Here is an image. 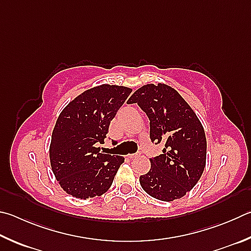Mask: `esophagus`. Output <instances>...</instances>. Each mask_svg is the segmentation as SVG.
Instances as JSON below:
<instances>
[{
	"label": "esophagus",
	"instance_id": "obj_1",
	"mask_svg": "<svg viewBox=\"0 0 251 251\" xmlns=\"http://www.w3.org/2000/svg\"><path fill=\"white\" fill-rule=\"evenodd\" d=\"M127 157H128V158H136V157H138V153H130V154H127Z\"/></svg>",
	"mask_w": 251,
	"mask_h": 251
}]
</instances>
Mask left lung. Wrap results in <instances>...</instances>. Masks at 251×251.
I'll return each mask as SVG.
<instances>
[{
	"label": "left lung",
	"mask_w": 251,
	"mask_h": 251,
	"mask_svg": "<svg viewBox=\"0 0 251 251\" xmlns=\"http://www.w3.org/2000/svg\"><path fill=\"white\" fill-rule=\"evenodd\" d=\"M127 103L138 104L150 121V139L165 145L162 154L150 158L149 172L139 176L141 188L160 201L183 198L206 165L202 123L177 91L165 83L143 85Z\"/></svg>",
	"instance_id": "8db88e82"
}]
</instances>
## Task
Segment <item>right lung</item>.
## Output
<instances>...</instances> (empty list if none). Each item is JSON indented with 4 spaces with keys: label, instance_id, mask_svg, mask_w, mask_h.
<instances>
[{
    "label": "right lung",
    "instance_id": "obj_1",
    "mask_svg": "<svg viewBox=\"0 0 251 251\" xmlns=\"http://www.w3.org/2000/svg\"><path fill=\"white\" fill-rule=\"evenodd\" d=\"M130 88L101 84L84 91L59 114L49 146L50 166L66 193L86 200L111 188L125 159L100 152L111 121Z\"/></svg>",
    "mask_w": 251,
    "mask_h": 251
}]
</instances>
